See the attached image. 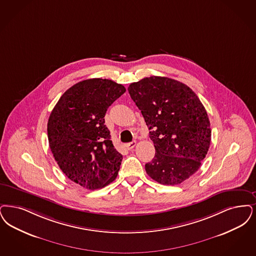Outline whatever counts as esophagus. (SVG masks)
Listing matches in <instances>:
<instances>
[{
	"mask_svg": "<svg viewBox=\"0 0 256 256\" xmlns=\"http://www.w3.org/2000/svg\"><path fill=\"white\" fill-rule=\"evenodd\" d=\"M135 146H136V142L134 141V142H132V143L126 144V150H132V148H134Z\"/></svg>",
	"mask_w": 256,
	"mask_h": 256,
	"instance_id": "esophagus-1",
	"label": "esophagus"
}]
</instances>
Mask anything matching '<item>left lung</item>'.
<instances>
[{
  "instance_id": "obj_1",
  "label": "left lung",
  "mask_w": 256,
  "mask_h": 256,
  "mask_svg": "<svg viewBox=\"0 0 256 256\" xmlns=\"http://www.w3.org/2000/svg\"><path fill=\"white\" fill-rule=\"evenodd\" d=\"M128 90L150 130L155 156L148 175L163 184H179L201 166L210 144V123L203 104L188 86L152 76Z\"/></svg>"
}]
</instances>
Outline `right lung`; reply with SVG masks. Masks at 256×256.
Wrapping results in <instances>:
<instances>
[{
  "mask_svg": "<svg viewBox=\"0 0 256 256\" xmlns=\"http://www.w3.org/2000/svg\"><path fill=\"white\" fill-rule=\"evenodd\" d=\"M124 92L112 80H84L64 92L50 113L48 136L54 159L82 188H101L117 177L123 155L114 148L104 117Z\"/></svg>",
  "mask_w": 256,
  "mask_h": 256,
  "instance_id": "obj_1",
  "label": "right lung"
}]
</instances>
